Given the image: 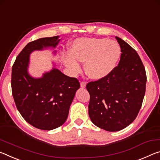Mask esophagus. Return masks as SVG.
<instances>
[{"mask_svg": "<svg viewBox=\"0 0 160 160\" xmlns=\"http://www.w3.org/2000/svg\"><path fill=\"white\" fill-rule=\"evenodd\" d=\"M80 84H81V87H82V88H85L86 86V82H81Z\"/></svg>", "mask_w": 160, "mask_h": 160, "instance_id": "esophagus-1", "label": "esophagus"}]
</instances>
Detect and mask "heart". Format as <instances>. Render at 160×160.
<instances>
[{
	"label": "heart",
	"instance_id": "b5f03b06",
	"mask_svg": "<svg viewBox=\"0 0 160 160\" xmlns=\"http://www.w3.org/2000/svg\"><path fill=\"white\" fill-rule=\"evenodd\" d=\"M70 53L62 54V59L70 72H80L79 62H86L85 71L95 80L102 79L113 72L121 57L118 44L106 38H78L73 42Z\"/></svg>",
	"mask_w": 160,
	"mask_h": 160
}]
</instances>
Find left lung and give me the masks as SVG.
<instances>
[{
  "label": "left lung",
  "instance_id": "left-lung-1",
  "mask_svg": "<svg viewBox=\"0 0 160 160\" xmlns=\"http://www.w3.org/2000/svg\"><path fill=\"white\" fill-rule=\"evenodd\" d=\"M121 49L119 64L111 74L86 85L90 94L88 115L93 123L110 132L134 121L145 93V69L131 46L116 37Z\"/></svg>",
  "mask_w": 160,
  "mask_h": 160
}]
</instances>
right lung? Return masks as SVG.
I'll list each match as a JSON object with an SVG mask.
<instances>
[{"mask_svg": "<svg viewBox=\"0 0 160 160\" xmlns=\"http://www.w3.org/2000/svg\"><path fill=\"white\" fill-rule=\"evenodd\" d=\"M59 38H44L29 42L12 67V93L18 111L29 124L44 130L55 129L64 123L80 88L77 78L68 77L54 67L40 78L29 74L30 54L35 50L55 48Z\"/></svg>", "mask_w": 160, "mask_h": 160, "instance_id": "1", "label": "right lung"}]
</instances>
